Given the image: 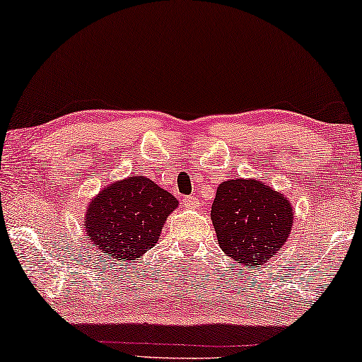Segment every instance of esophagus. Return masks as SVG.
<instances>
[{"label":"esophagus","instance_id":"1","mask_svg":"<svg viewBox=\"0 0 362 362\" xmlns=\"http://www.w3.org/2000/svg\"><path fill=\"white\" fill-rule=\"evenodd\" d=\"M182 204H185L186 207H189V209H196V207L199 206V201H197L194 196H185L182 197Z\"/></svg>","mask_w":362,"mask_h":362}]
</instances>
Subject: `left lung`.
<instances>
[{"instance_id": "8db88e82", "label": "left lung", "mask_w": 362, "mask_h": 362, "mask_svg": "<svg viewBox=\"0 0 362 362\" xmlns=\"http://www.w3.org/2000/svg\"><path fill=\"white\" fill-rule=\"evenodd\" d=\"M211 217L221 249L254 269L285 244L293 209L284 194L260 181L229 180L217 187Z\"/></svg>"}]
</instances>
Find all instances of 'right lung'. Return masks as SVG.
I'll return each instance as SVG.
<instances>
[{
    "instance_id": "right-lung-1",
    "label": "right lung",
    "mask_w": 362,
    "mask_h": 362,
    "mask_svg": "<svg viewBox=\"0 0 362 362\" xmlns=\"http://www.w3.org/2000/svg\"><path fill=\"white\" fill-rule=\"evenodd\" d=\"M176 197L148 177H128L100 191L86 214L88 239L107 259L138 260L156 244Z\"/></svg>"
}]
</instances>
